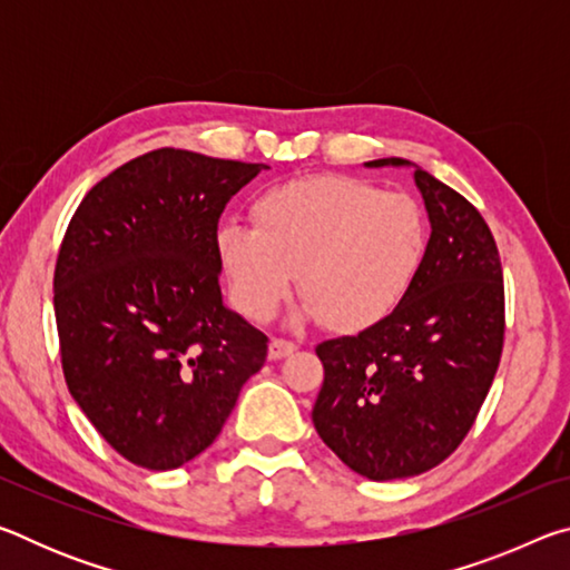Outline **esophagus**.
I'll return each instance as SVG.
<instances>
[{
    "instance_id": "obj_1",
    "label": "esophagus",
    "mask_w": 570,
    "mask_h": 570,
    "mask_svg": "<svg viewBox=\"0 0 570 570\" xmlns=\"http://www.w3.org/2000/svg\"><path fill=\"white\" fill-rule=\"evenodd\" d=\"M296 344L288 340H272L268 342V360H284V356L294 354Z\"/></svg>"
}]
</instances>
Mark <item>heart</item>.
Masks as SVG:
<instances>
[{
  "label": "heart",
  "mask_w": 570,
  "mask_h": 570,
  "mask_svg": "<svg viewBox=\"0 0 570 570\" xmlns=\"http://www.w3.org/2000/svg\"><path fill=\"white\" fill-rule=\"evenodd\" d=\"M250 214L254 226H220L216 246L234 304L254 322L276 312L296 276L304 302L292 324L366 330L402 302L428 248V224L410 196L346 176L278 183Z\"/></svg>",
  "instance_id": "b5f03b06"
}]
</instances>
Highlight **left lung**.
<instances>
[{
    "instance_id": "1",
    "label": "left lung",
    "mask_w": 570,
    "mask_h": 570,
    "mask_svg": "<svg viewBox=\"0 0 570 570\" xmlns=\"http://www.w3.org/2000/svg\"><path fill=\"white\" fill-rule=\"evenodd\" d=\"M366 168H412L430 240L407 294L382 322L316 346L324 384L312 420L346 468L400 480L440 465L475 422L505 334L503 266L478 208L402 158Z\"/></svg>"
}]
</instances>
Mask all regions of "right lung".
<instances>
[{"mask_svg":"<svg viewBox=\"0 0 570 570\" xmlns=\"http://www.w3.org/2000/svg\"><path fill=\"white\" fill-rule=\"evenodd\" d=\"M264 163L160 148L92 186L62 238L55 320L67 390L132 465L176 470L218 438L266 362L220 294L218 218Z\"/></svg>","mask_w":570,"mask_h":570,"instance_id":"obj_1","label":"right lung"}]
</instances>
